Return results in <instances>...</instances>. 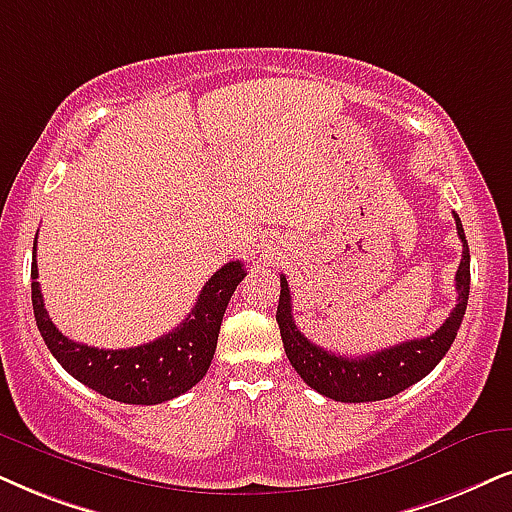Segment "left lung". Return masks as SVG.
Instances as JSON below:
<instances>
[{"label": "left lung", "instance_id": "obj_1", "mask_svg": "<svg viewBox=\"0 0 512 512\" xmlns=\"http://www.w3.org/2000/svg\"><path fill=\"white\" fill-rule=\"evenodd\" d=\"M454 219L458 238L463 243V257L456 271V307L449 314V319L428 338L399 342L394 347L380 349V352L373 354H361V357H342V354L326 352L323 347L304 338L300 328L295 326L288 281L281 274V297H278L276 321L278 328H281L283 347H286L290 364L312 390L328 399L347 401V404L390 399L394 394L404 392L406 387L418 383V380H423L444 359V354L454 345L458 328H461L470 295V250L463 234V224L456 212Z\"/></svg>", "mask_w": 512, "mask_h": 512}]
</instances>
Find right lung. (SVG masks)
<instances>
[{"label": "right lung", "instance_id": "1", "mask_svg": "<svg viewBox=\"0 0 512 512\" xmlns=\"http://www.w3.org/2000/svg\"><path fill=\"white\" fill-rule=\"evenodd\" d=\"M32 250H37V238ZM30 278L37 328L58 364L103 397L122 404L151 406L189 392L208 373L226 304L245 278V267L238 260L224 264L205 283L196 307L172 333L129 349H99L68 340L44 309L37 260L32 262Z\"/></svg>", "mask_w": 512, "mask_h": 512}]
</instances>
